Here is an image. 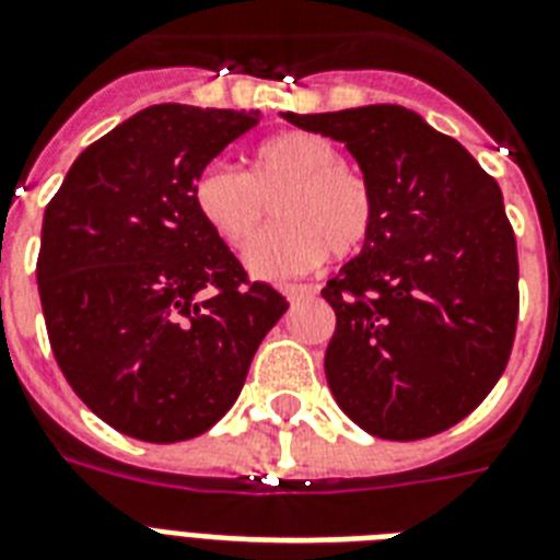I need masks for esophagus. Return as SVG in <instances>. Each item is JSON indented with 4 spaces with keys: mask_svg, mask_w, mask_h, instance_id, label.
Instances as JSON below:
<instances>
[{
    "mask_svg": "<svg viewBox=\"0 0 560 560\" xmlns=\"http://www.w3.org/2000/svg\"><path fill=\"white\" fill-rule=\"evenodd\" d=\"M281 293L288 295V302H299V299H307V295H313V288H307V284H284V288H281Z\"/></svg>",
    "mask_w": 560,
    "mask_h": 560,
    "instance_id": "1",
    "label": "esophagus"
}]
</instances>
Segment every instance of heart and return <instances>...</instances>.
<instances>
[{"mask_svg": "<svg viewBox=\"0 0 560 560\" xmlns=\"http://www.w3.org/2000/svg\"><path fill=\"white\" fill-rule=\"evenodd\" d=\"M282 192L279 229L253 243L244 261L258 279L313 270L327 253L352 256L375 224V192L364 173L345 164L327 136L290 130L253 150L250 173L230 162L205 164L192 205L222 242L244 247L266 218V199Z\"/></svg>", "mask_w": 560, "mask_h": 560, "instance_id": "b5f03b06", "label": "heart"}]
</instances>
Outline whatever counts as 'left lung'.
I'll use <instances>...</instances> for the list:
<instances>
[{
	"label": "left lung",
	"mask_w": 560,
	"mask_h": 560,
	"mask_svg": "<svg viewBox=\"0 0 560 560\" xmlns=\"http://www.w3.org/2000/svg\"><path fill=\"white\" fill-rule=\"evenodd\" d=\"M284 119L345 142L375 192L368 244L322 290L336 310L324 373L338 407L378 439L450 430L490 396L518 324L501 187L407 107Z\"/></svg>",
	"instance_id": "obj_1"
}]
</instances>
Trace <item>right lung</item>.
Listing matches in <instances>:
<instances>
[{
    "label": "right lung",
    "instance_id": "add662e5",
    "mask_svg": "<svg viewBox=\"0 0 560 560\" xmlns=\"http://www.w3.org/2000/svg\"><path fill=\"white\" fill-rule=\"evenodd\" d=\"M258 119L148 107L84 150L45 208L36 281L56 364L130 439L208 432L290 307L247 279L192 205L201 167Z\"/></svg>",
    "mask_w": 560,
    "mask_h": 560
}]
</instances>
